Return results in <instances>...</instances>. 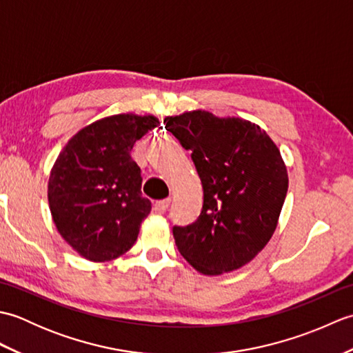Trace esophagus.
I'll return each instance as SVG.
<instances>
[{
  "label": "esophagus",
  "instance_id": "34e87169",
  "mask_svg": "<svg viewBox=\"0 0 353 353\" xmlns=\"http://www.w3.org/2000/svg\"><path fill=\"white\" fill-rule=\"evenodd\" d=\"M170 203H171V200H170V199H165V200L156 201V203L153 205V211H154L156 214H163V212L167 211V209H168Z\"/></svg>",
  "mask_w": 353,
  "mask_h": 353
}]
</instances>
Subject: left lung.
I'll return each mask as SVG.
<instances>
[{
  "label": "left lung",
  "mask_w": 353,
  "mask_h": 353,
  "mask_svg": "<svg viewBox=\"0 0 353 353\" xmlns=\"http://www.w3.org/2000/svg\"><path fill=\"white\" fill-rule=\"evenodd\" d=\"M165 129L190 150L203 208L190 226L172 228L177 250L206 276L241 268L264 249L279 221L288 172L258 124L208 110L167 117Z\"/></svg>",
  "instance_id": "left-lung-1"
}]
</instances>
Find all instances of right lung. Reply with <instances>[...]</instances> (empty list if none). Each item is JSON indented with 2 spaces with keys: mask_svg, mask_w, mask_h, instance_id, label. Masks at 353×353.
<instances>
[{
  "mask_svg": "<svg viewBox=\"0 0 353 353\" xmlns=\"http://www.w3.org/2000/svg\"><path fill=\"white\" fill-rule=\"evenodd\" d=\"M159 125L153 115L119 114L79 130L52 165L48 203L52 221L74 252L92 262L132 249L152 211L141 194L134 142Z\"/></svg>",
  "mask_w": 353,
  "mask_h": 353,
  "instance_id": "obj_1",
  "label": "right lung"
}]
</instances>
